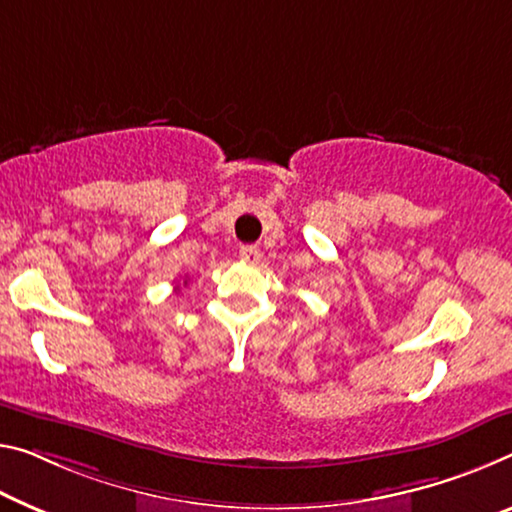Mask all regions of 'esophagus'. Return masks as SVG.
Listing matches in <instances>:
<instances>
[{"instance_id": "obj_1", "label": "esophagus", "mask_w": 512, "mask_h": 512, "mask_svg": "<svg viewBox=\"0 0 512 512\" xmlns=\"http://www.w3.org/2000/svg\"><path fill=\"white\" fill-rule=\"evenodd\" d=\"M261 256H263L261 249L254 247V245H247V247L240 249V258L245 263H249V265H256L258 261H261Z\"/></svg>"}]
</instances>
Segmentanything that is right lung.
I'll return each instance as SVG.
<instances>
[{"instance_id":"right-lung-1","label":"right lung","mask_w":512,"mask_h":512,"mask_svg":"<svg viewBox=\"0 0 512 512\" xmlns=\"http://www.w3.org/2000/svg\"><path fill=\"white\" fill-rule=\"evenodd\" d=\"M185 283H187V281H185ZM176 290H178V286H176Z\"/></svg>"}]
</instances>
